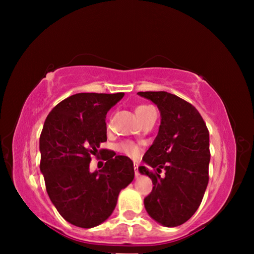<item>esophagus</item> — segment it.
<instances>
[{
  "label": "esophagus",
  "mask_w": 254,
  "mask_h": 254,
  "mask_svg": "<svg viewBox=\"0 0 254 254\" xmlns=\"http://www.w3.org/2000/svg\"><path fill=\"white\" fill-rule=\"evenodd\" d=\"M133 167H134V174H135V177H137V176L140 175V173H139V165H137V163H134V165H133Z\"/></svg>",
  "instance_id": "esophagus-1"
}]
</instances>
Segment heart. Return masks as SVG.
<instances>
[{
    "label": "heart",
    "instance_id": "1",
    "mask_svg": "<svg viewBox=\"0 0 254 254\" xmlns=\"http://www.w3.org/2000/svg\"><path fill=\"white\" fill-rule=\"evenodd\" d=\"M134 111H135L137 119H139L142 123L144 122V120L147 119L150 114L154 113L153 107L150 105H147V104L136 105ZM107 126L109 127L111 126V120H109V122H107ZM118 149H119V151H121L122 153L127 154V157L133 158V159L139 157L140 152H141L140 145H137L136 143L132 142V141H123V142H121L118 145Z\"/></svg>",
    "mask_w": 254,
    "mask_h": 254
}]
</instances>
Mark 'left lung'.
I'll list each match as a JSON object with an SVG mask.
<instances>
[{"instance_id":"obj_1","label":"left lung","mask_w":254,"mask_h":254,"mask_svg":"<svg viewBox=\"0 0 254 254\" xmlns=\"http://www.w3.org/2000/svg\"><path fill=\"white\" fill-rule=\"evenodd\" d=\"M152 101L161 114L153 144L143 156L153 188L144 207L154 221L174 227L184 224L199 207L208 184L209 133L194 105L167 92H139ZM165 170L161 178V170Z\"/></svg>"}]
</instances>
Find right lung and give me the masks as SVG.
<instances>
[{
	"instance_id": "1",
	"label": "right lung",
	"mask_w": 254,
	"mask_h": 254,
	"mask_svg": "<svg viewBox=\"0 0 254 254\" xmlns=\"http://www.w3.org/2000/svg\"><path fill=\"white\" fill-rule=\"evenodd\" d=\"M124 93H78L56 105L40 134V170L50 200L70 224L91 229L100 225L117 206L120 191L134 178L128 157L98 149L106 137V113ZM107 160L95 173L91 156Z\"/></svg>"
}]
</instances>
